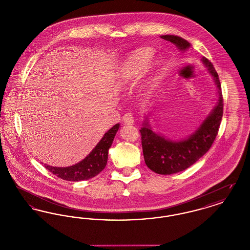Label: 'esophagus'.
Segmentation results:
<instances>
[{"instance_id": "1", "label": "esophagus", "mask_w": 250, "mask_h": 250, "mask_svg": "<svg viewBox=\"0 0 250 250\" xmlns=\"http://www.w3.org/2000/svg\"><path fill=\"white\" fill-rule=\"evenodd\" d=\"M123 122L125 125H133L134 124V117L132 113H125L123 116Z\"/></svg>"}]
</instances>
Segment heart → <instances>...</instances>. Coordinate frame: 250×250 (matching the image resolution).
I'll return each instance as SVG.
<instances>
[{
	"mask_svg": "<svg viewBox=\"0 0 250 250\" xmlns=\"http://www.w3.org/2000/svg\"><path fill=\"white\" fill-rule=\"evenodd\" d=\"M152 56V50L150 48H143L135 52L126 62L124 64L121 78L123 83H126L131 81L136 80L140 75L143 73L146 67V64L149 59ZM143 89L149 90L150 89V83L146 82L143 84Z\"/></svg>",
	"mask_w": 250,
	"mask_h": 250,
	"instance_id": "1",
	"label": "heart"
}]
</instances>
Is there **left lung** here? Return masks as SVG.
<instances>
[{
    "instance_id": "left-lung-1",
    "label": "left lung",
    "mask_w": 250,
    "mask_h": 250,
    "mask_svg": "<svg viewBox=\"0 0 250 250\" xmlns=\"http://www.w3.org/2000/svg\"><path fill=\"white\" fill-rule=\"evenodd\" d=\"M160 37L174 44L179 50L185 51L190 48V43L180 36L167 35ZM202 61L214 78V83L218 89V100L199 128L188 138L177 142L167 140L152 130L147 118L140 130L144 161L155 173L168 175L185 170L205 155L215 140L223 115L221 85L212 62L205 57H202Z\"/></svg>"
}]
</instances>
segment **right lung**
<instances>
[{
	"label": "right lung",
	"mask_w": 250,
	"mask_h": 250,
	"mask_svg": "<svg viewBox=\"0 0 250 250\" xmlns=\"http://www.w3.org/2000/svg\"><path fill=\"white\" fill-rule=\"evenodd\" d=\"M119 127V124H116L107 133H105L92 152L81 162L65 167L48 166L45 164V167L57 177L66 181L78 182L95 177L107 165L108 149L113 143Z\"/></svg>",
	"instance_id": "obj_1"
}]
</instances>
